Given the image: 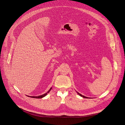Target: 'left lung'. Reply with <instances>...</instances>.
<instances>
[{
  "instance_id": "obj_1",
  "label": "left lung",
  "mask_w": 125,
  "mask_h": 125,
  "mask_svg": "<svg viewBox=\"0 0 125 125\" xmlns=\"http://www.w3.org/2000/svg\"><path fill=\"white\" fill-rule=\"evenodd\" d=\"M77 93H78L79 95H80V96H81V97H83V98H88L87 97H85V96H83V95H82V94H79V93H78V92H77Z\"/></svg>"
}]
</instances>
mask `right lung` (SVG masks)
<instances>
[{
    "mask_svg": "<svg viewBox=\"0 0 125 125\" xmlns=\"http://www.w3.org/2000/svg\"><path fill=\"white\" fill-rule=\"evenodd\" d=\"M51 88H52V87H51L50 88V90L48 91V92H47V93H45V94H42V95H41V96H28V97H31V98H43L44 97H45V96H46V95H47V93H48L50 91H51Z\"/></svg>",
    "mask_w": 125,
    "mask_h": 125,
    "instance_id": "1",
    "label": "right lung"
}]
</instances>
